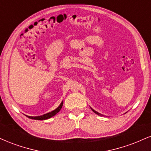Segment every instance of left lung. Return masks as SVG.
Returning <instances> with one entry per match:
<instances>
[{
  "instance_id": "obj_1",
  "label": "left lung",
  "mask_w": 151,
  "mask_h": 151,
  "mask_svg": "<svg viewBox=\"0 0 151 151\" xmlns=\"http://www.w3.org/2000/svg\"><path fill=\"white\" fill-rule=\"evenodd\" d=\"M91 110H92V111H93V112H94V113H95V114H98V115H100V114H99V113H98V112H96V111H94V110H93V109H91Z\"/></svg>"
}]
</instances>
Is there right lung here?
<instances>
[{
  "mask_svg": "<svg viewBox=\"0 0 151 151\" xmlns=\"http://www.w3.org/2000/svg\"><path fill=\"white\" fill-rule=\"evenodd\" d=\"M62 105H63V101L60 104V105L56 109H55V110H54L51 112H49V113H47V114H44V115H42V116H26L30 118V119H35V120H45V119H50V118L54 116L55 114H56L57 113H58V112L60 111V109H62Z\"/></svg>",
  "mask_w": 151,
  "mask_h": 151,
  "instance_id": "1",
  "label": "right lung"
}]
</instances>
